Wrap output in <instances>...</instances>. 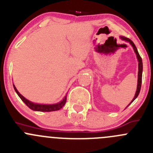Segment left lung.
<instances>
[{
	"label": "left lung",
	"mask_w": 153,
	"mask_h": 153,
	"mask_svg": "<svg viewBox=\"0 0 153 153\" xmlns=\"http://www.w3.org/2000/svg\"><path fill=\"white\" fill-rule=\"evenodd\" d=\"M120 38L123 39V40L126 41V42H128L130 44H131V46H132L133 48H134V52L136 53L137 60H138V76H137V90H136V93H135V95H134V99H133L132 100H131V102H130V104H131V102H132L133 101H134V99H135L137 97V96H138L139 93H140V87H141V82H142V72H143V63H142V59H141V57H140V54H139L138 51H137V48H136L135 45L134 44V42H133L131 40V39H128V38H126V37H125V36H120ZM130 104H129V105H130ZM128 106H127V107H128Z\"/></svg>",
	"instance_id": "1"
}]
</instances>
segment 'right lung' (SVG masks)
Wrapping results in <instances>:
<instances>
[{
  "label": "right lung",
  "instance_id": "add662e5",
  "mask_svg": "<svg viewBox=\"0 0 153 153\" xmlns=\"http://www.w3.org/2000/svg\"><path fill=\"white\" fill-rule=\"evenodd\" d=\"M13 87H14L15 90H16V93L18 94V96L21 98L22 101L25 103V105L28 107L29 108H30L33 111H42V112H50V111H58L60 108H63V105L66 104V96H65L64 99L61 101L60 102L57 104H54V105H40V104H36V103H33L30 101L27 100V99H25L22 95H21L19 93V92L18 91L16 87H15V85L13 84Z\"/></svg>",
  "mask_w": 153,
  "mask_h": 153
}]
</instances>
